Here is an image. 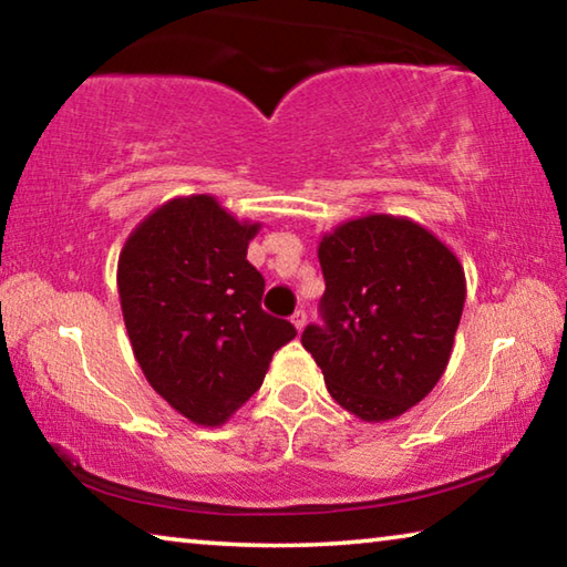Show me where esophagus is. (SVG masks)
Masks as SVG:
<instances>
[{
	"mask_svg": "<svg viewBox=\"0 0 567 567\" xmlns=\"http://www.w3.org/2000/svg\"><path fill=\"white\" fill-rule=\"evenodd\" d=\"M292 324H295V330H297V332H302V330H305V324H307V315H305V310H297V312L292 315Z\"/></svg>",
	"mask_w": 567,
	"mask_h": 567,
	"instance_id": "34e87169",
	"label": "esophagus"
}]
</instances>
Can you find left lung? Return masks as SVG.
Returning <instances> with one entry per match:
<instances>
[{
	"instance_id": "obj_1",
	"label": "left lung",
	"mask_w": 567,
	"mask_h": 567,
	"mask_svg": "<svg viewBox=\"0 0 567 567\" xmlns=\"http://www.w3.org/2000/svg\"><path fill=\"white\" fill-rule=\"evenodd\" d=\"M318 257L324 324L302 332V348L350 415H405L447 368L467 295L463 265L415 219L378 213L324 233Z\"/></svg>"
}]
</instances>
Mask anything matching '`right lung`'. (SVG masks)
Segmentation results:
<instances>
[{"label": "right lung", "instance_id": "1", "mask_svg": "<svg viewBox=\"0 0 567 567\" xmlns=\"http://www.w3.org/2000/svg\"><path fill=\"white\" fill-rule=\"evenodd\" d=\"M260 227L213 195L172 197L120 252L117 290L134 358L152 390L195 425H225L297 334L260 307L265 280L247 262Z\"/></svg>", "mask_w": 567, "mask_h": 567}]
</instances>
